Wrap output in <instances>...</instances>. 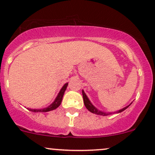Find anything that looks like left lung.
Returning a JSON list of instances; mask_svg holds the SVG:
<instances>
[{"instance_id":"1","label":"left lung","mask_w":155,"mask_h":155,"mask_svg":"<svg viewBox=\"0 0 155 155\" xmlns=\"http://www.w3.org/2000/svg\"><path fill=\"white\" fill-rule=\"evenodd\" d=\"M82 93H83V102H84V104H85V106L86 107V108L89 110L90 112L93 113V114H96V115L106 116H108V115H110V114H118V113H121L122 111H124V110L127 109L128 107H129L131 104H132V103H131V104L129 105H128L127 106L124 107V108L117 110V111H115V112H105V111H103V110H98V108H96V107H95L94 106H93L92 103H91V101H90V99L87 98V95L85 94V92H84L83 90V91H82Z\"/></svg>"}]
</instances>
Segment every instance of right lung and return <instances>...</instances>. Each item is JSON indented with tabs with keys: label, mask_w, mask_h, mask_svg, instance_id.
I'll return each instance as SVG.
<instances>
[{
	"label": "right lung",
	"mask_w": 155,
	"mask_h": 155,
	"mask_svg": "<svg viewBox=\"0 0 155 155\" xmlns=\"http://www.w3.org/2000/svg\"><path fill=\"white\" fill-rule=\"evenodd\" d=\"M68 85V83H65L64 85H63L62 88L60 89V92H59L58 94H57V97L55 98L54 101H53V102L51 103L49 106L46 107V108H34H34H28L27 109L32 112H48V111H51V110L56 109V108H57L60 106L61 103H62L63 95H64V91H66Z\"/></svg>",
	"instance_id": "1"
}]
</instances>
